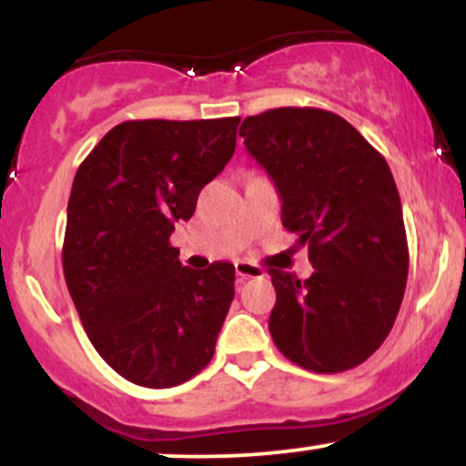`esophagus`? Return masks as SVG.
I'll list each match as a JSON object with an SVG mask.
<instances>
[{
    "instance_id": "1",
    "label": "esophagus",
    "mask_w": 466,
    "mask_h": 466,
    "mask_svg": "<svg viewBox=\"0 0 466 466\" xmlns=\"http://www.w3.org/2000/svg\"><path fill=\"white\" fill-rule=\"evenodd\" d=\"M234 269H237V276L240 280H248V278H263L265 271L260 267L248 263V260H237L234 263Z\"/></svg>"
}]
</instances>
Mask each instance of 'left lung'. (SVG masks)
I'll return each instance as SVG.
<instances>
[{"label":"left lung","mask_w":466,"mask_h":466,"mask_svg":"<svg viewBox=\"0 0 466 466\" xmlns=\"http://www.w3.org/2000/svg\"><path fill=\"white\" fill-rule=\"evenodd\" d=\"M238 136L282 201V226L309 245L313 274L269 269V333L289 361L344 372L383 344L408 282V237L383 155L344 117L280 106L245 117Z\"/></svg>","instance_id":"8db88e82"}]
</instances>
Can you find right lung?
Segmentation results:
<instances>
[{
	"label": "right lung",
	"mask_w": 466,
	"mask_h": 466,
	"mask_svg": "<svg viewBox=\"0 0 466 466\" xmlns=\"http://www.w3.org/2000/svg\"><path fill=\"white\" fill-rule=\"evenodd\" d=\"M238 122H122L76 170L63 274L94 349L136 386H179L215 355L234 265L184 267L170 234L226 168Z\"/></svg>",
	"instance_id": "add662e5"
}]
</instances>
